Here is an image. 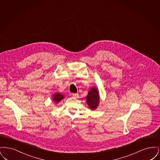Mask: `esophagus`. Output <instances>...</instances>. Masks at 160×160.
<instances>
[{
    "mask_svg": "<svg viewBox=\"0 0 160 160\" xmlns=\"http://www.w3.org/2000/svg\"><path fill=\"white\" fill-rule=\"evenodd\" d=\"M72 97H75V98H77V97H78V93H72Z\"/></svg>",
    "mask_w": 160,
    "mask_h": 160,
    "instance_id": "obj_1",
    "label": "esophagus"
}]
</instances>
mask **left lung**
I'll list each match as a JSON object with an SVG mask.
<instances>
[{
	"instance_id": "1",
	"label": "left lung",
	"mask_w": 160,
	"mask_h": 160,
	"mask_svg": "<svg viewBox=\"0 0 160 160\" xmlns=\"http://www.w3.org/2000/svg\"><path fill=\"white\" fill-rule=\"evenodd\" d=\"M87 104L92 110H95L98 106L99 102V95L98 90L97 88L93 87L88 92L86 97Z\"/></svg>"
}]
</instances>
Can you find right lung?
Wrapping results in <instances>:
<instances>
[{
	"label": "right lung",
	"instance_id": "add662e5",
	"mask_svg": "<svg viewBox=\"0 0 160 160\" xmlns=\"http://www.w3.org/2000/svg\"><path fill=\"white\" fill-rule=\"evenodd\" d=\"M64 98V96L61 94L59 93H56L53 95V99L54 102L56 103H58L59 102H60L61 100Z\"/></svg>",
	"mask_w": 160,
	"mask_h": 160
}]
</instances>
